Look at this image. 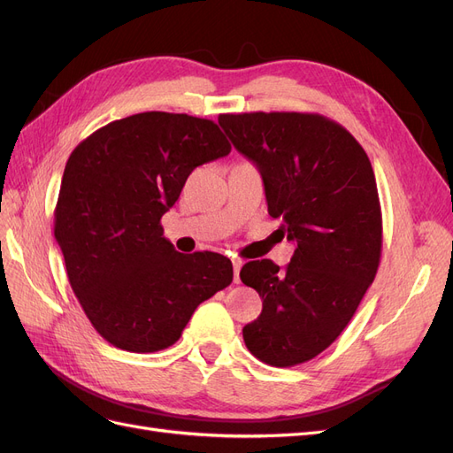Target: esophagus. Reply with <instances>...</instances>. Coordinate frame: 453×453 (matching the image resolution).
Returning <instances> with one entry per match:
<instances>
[{
  "label": "esophagus",
  "instance_id": "1",
  "mask_svg": "<svg viewBox=\"0 0 453 453\" xmlns=\"http://www.w3.org/2000/svg\"><path fill=\"white\" fill-rule=\"evenodd\" d=\"M242 265H243L242 258H234V260H232V266H234V281H236V283H240V270H242Z\"/></svg>",
  "mask_w": 453,
  "mask_h": 453
}]
</instances>
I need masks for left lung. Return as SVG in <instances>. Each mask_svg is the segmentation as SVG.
<instances>
[{
    "label": "left lung",
    "mask_w": 453,
    "mask_h": 453,
    "mask_svg": "<svg viewBox=\"0 0 453 453\" xmlns=\"http://www.w3.org/2000/svg\"><path fill=\"white\" fill-rule=\"evenodd\" d=\"M223 127L260 170L268 213L296 243L285 272L272 260L240 278L263 298L243 326L248 349L266 365L295 366L326 349L351 321L381 257V210L365 149L318 113H226Z\"/></svg>",
    "instance_id": "left-lung-1"
}]
</instances>
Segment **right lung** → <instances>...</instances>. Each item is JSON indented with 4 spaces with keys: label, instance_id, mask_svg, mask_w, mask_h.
Listing matches in <instances>:
<instances>
[{
    "label": "right lung",
    "instance_id": "right-lung-1",
    "mask_svg": "<svg viewBox=\"0 0 453 453\" xmlns=\"http://www.w3.org/2000/svg\"><path fill=\"white\" fill-rule=\"evenodd\" d=\"M230 149L210 119L147 111L109 122L67 158L54 238L81 308L109 344L166 349L232 283L230 258L175 251L160 225L190 172Z\"/></svg>",
    "mask_w": 453,
    "mask_h": 453
}]
</instances>
